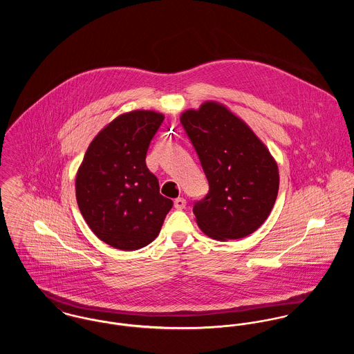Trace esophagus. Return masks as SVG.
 Wrapping results in <instances>:
<instances>
[{"instance_id":"1","label":"esophagus","mask_w":354,"mask_h":354,"mask_svg":"<svg viewBox=\"0 0 354 354\" xmlns=\"http://www.w3.org/2000/svg\"><path fill=\"white\" fill-rule=\"evenodd\" d=\"M185 205H187V201L184 198H178L174 201V207L177 209H183V208H185Z\"/></svg>"}]
</instances>
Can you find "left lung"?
<instances>
[{
	"label": "left lung",
	"instance_id": "obj_1",
	"mask_svg": "<svg viewBox=\"0 0 354 354\" xmlns=\"http://www.w3.org/2000/svg\"><path fill=\"white\" fill-rule=\"evenodd\" d=\"M180 120L209 187L194 205L199 227L221 241L250 236L277 201V162L252 129L221 103L204 102L198 110L184 111Z\"/></svg>",
	"mask_w": 354,
	"mask_h": 354
}]
</instances>
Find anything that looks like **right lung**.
Listing matches in <instances>:
<instances>
[{
	"mask_svg": "<svg viewBox=\"0 0 354 354\" xmlns=\"http://www.w3.org/2000/svg\"><path fill=\"white\" fill-rule=\"evenodd\" d=\"M165 115L152 110L124 113L88 146L76 174V201L103 243L135 251L156 239L173 202L159 194L146 165L152 138Z\"/></svg>",
	"mask_w": 354,
	"mask_h": 354,
	"instance_id": "1",
	"label": "right lung"
}]
</instances>
